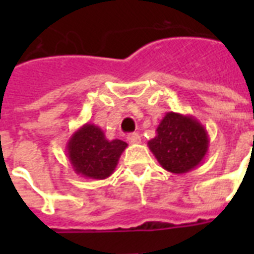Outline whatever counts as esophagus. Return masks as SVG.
<instances>
[{"instance_id": "34e87169", "label": "esophagus", "mask_w": 254, "mask_h": 254, "mask_svg": "<svg viewBox=\"0 0 254 254\" xmlns=\"http://www.w3.org/2000/svg\"><path fill=\"white\" fill-rule=\"evenodd\" d=\"M127 142L131 143V145H137V143L141 142V137H139L138 133H131V134L127 135Z\"/></svg>"}]
</instances>
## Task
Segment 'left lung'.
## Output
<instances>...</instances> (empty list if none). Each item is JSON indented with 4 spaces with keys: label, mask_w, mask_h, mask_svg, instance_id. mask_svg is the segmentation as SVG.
Listing matches in <instances>:
<instances>
[{
    "label": "left lung",
    "mask_w": 254,
    "mask_h": 254,
    "mask_svg": "<svg viewBox=\"0 0 254 254\" xmlns=\"http://www.w3.org/2000/svg\"><path fill=\"white\" fill-rule=\"evenodd\" d=\"M155 133L147 146L170 173H189L200 165L208 151V133L191 115L166 112Z\"/></svg>",
    "instance_id": "8db88e82"
}]
</instances>
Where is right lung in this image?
<instances>
[{"label": "right lung", "mask_w": 254, "mask_h": 254, "mask_svg": "<svg viewBox=\"0 0 254 254\" xmlns=\"http://www.w3.org/2000/svg\"><path fill=\"white\" fill-rule=\"evenodd\" d=\"M127 147V142L108 139L101 127L87 123L69 137L65 153L77 175L100 181L115 173L120 157Z\"/></svg>", "instance_id": "1"}]
</instances>
